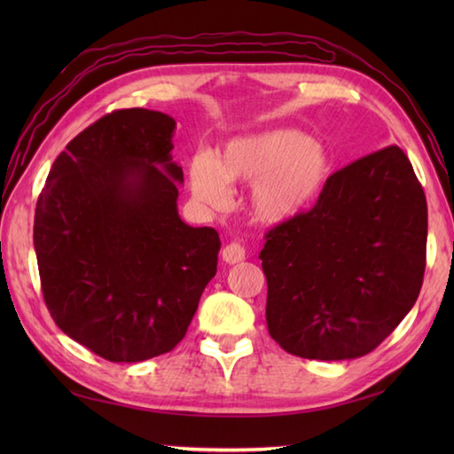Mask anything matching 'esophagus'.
Instances as JSON below:
<instances>
[{
	"label": "esophagus",
	"instance_id": "1",
	"mask_svg": "<svg viewBox=\"0 0 454 454\" xmlns=\"http://www.w3.org/2000/svg\"><path fill=\"white\" fill-rule=\"evenodd\" d=\"M222 259H224V262L230 263V265L244 262V259H246V247L239 244V242H230L224 249H222Z\"/></svg>",
	"mask_w": 454,
	"mask_h": 454
}]
</instances>
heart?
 Masks as SVG:
<instances>
[{"label": "heart", "mask_w": 454, "mask_h": 454, "mask_svg": "<svg viewBox=\"0 0 454 454\" xmlns=\"http://www.w3.org/2000/svg\"><path fill=\"white\" fill-rule=\"evenodd\" d=\"M330 173V153L320 142L301 130L275 129L230 140L216 160L197 156L191 161V189L200 202L220 207L226 185L252 181V215L281 224L314 205Z\"/></svg>", "instance_id": "1"}]
</instances>
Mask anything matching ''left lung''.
I'll return each mask as SVG.
<instances>
[{"instance_id": "left-lung-1", "label": "left lung", "mask_w": 454, "mask_h": 454, "mask_svg": "<svg viewBox=\"0 0 454 454\" xmlns=\"http://www.w3.org/2000/svg\"><path fill=\"white\" fill-rule=\"evenodd\" d=\"M265 239L259 259L273 340L302 359H356L418 301L426 192L406 153L387 146L335 171L310 210Z\"/></svg>"}]
</instances>
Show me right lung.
<instances>
[{
    "mask_svg": "<svg viewBox=\"0 0 454 454\" xmlns=\"http://www.w3.org/2000/svg\"><path fill=\"white\" fill-rule=\"evenodd\" d=\"M176 121L105 114L56 158L35 210L44 304L74 341L113 363L171 351L216 275L220 238L179 218Z\"/></svg>",
    "mask_w": 454,
    "mask_h": 454,
    "instance_id": "1",
    "label": "right lung"
}]
</instances>
